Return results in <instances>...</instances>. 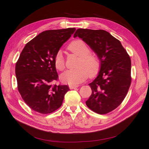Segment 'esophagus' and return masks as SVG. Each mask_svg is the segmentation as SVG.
I'll use <instances>...</instances> for the list:
<instances>
[{"label":"esophagus","instance_id":"1","mask_svg":"<svg viewBox=\"0 0 149 149\" xmlns=\"http://www.w3.org/2000/svg\"><path fill=\"white\" fill-rule=\"evenodd\" d=\"M78 86H79L78 85H70V86H69L70 88V89H75V88H77Z\"/></svg>","mask_w":149,"mask_h":149}]
</instances>
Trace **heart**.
Instances as JSON below:
<instances>
[{"instance_id":"1","label":"heart","mask_w":149,"mask_h":149,"mask_svg":"<svg viewBox=\"0 0 149 149\" xmlns=\"http://www.w3.org/2000/svg\"><path fill=\"white\" fill-rule=\"evenodd\" d=\"M68 49L79 57L75 66L76 68L69 70L61 75L63 83L70 85L79 84L86 80L90 75L94 77L100 71L101 61L97 55L91 53V49L83 40L72 41L68 46ZM55 66L58 70L63 71L66 68L65 59L61 51H58L54 56Z\"/></svg>"}]
</instances>
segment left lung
I'll list each match as a JSON object with an SVG mask.
<instances>
[{"mask_svg":"<svg viewBox=\"0 0 149 149\" xmlns=\"http://www.w3.org/2000/svg\"><path fill=\"white\" fill-rule=\"evenodd\" d=\"M79 37L90 46L101 61L98 76L89 84L92 94L86 104L100 114L116 109L126 97L131 84V61L120 41L103 30L77 29Z\"/></svg>","mask_w":149,"mask_h":149,"instance_id":"left-lung-1","label":"left lung"}]
</instances>
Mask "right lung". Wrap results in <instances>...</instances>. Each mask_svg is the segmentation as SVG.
<instances>
[{
  "mask_svg": "<svg viewBox=\"0 0 149 149\" xmlns=\"http://www.w3.org/2000/svg\"><path fill=\"white\" fill-rule=\"evenodd\" d=\"M75 28L42 31L26 44L15 65L17 88L22 100L34 111L43 114L62 105L68 85H53L59 76L54 56Z\"/></svg>",
  "mask_w": 149,
  "mask_h": 149,
  "instance_id": "1",
  "label": "right lung"
}]
</instances>
